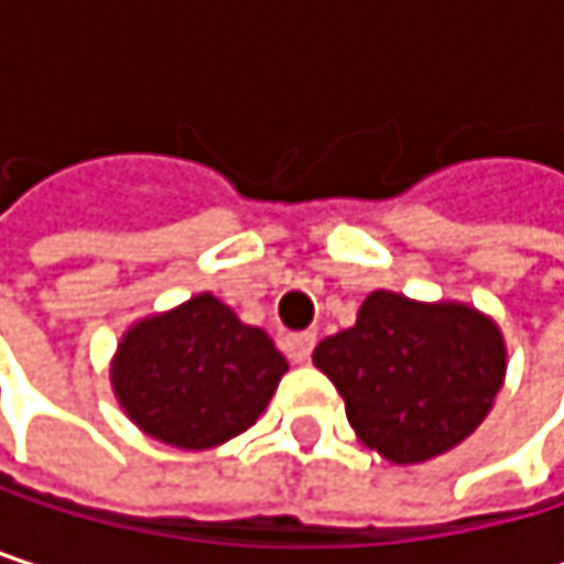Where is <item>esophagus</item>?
Masks as SVG:
<instances>
[{
  "label": "esophagus",
  "instance_id": "esophagus-1",
  "mask_svg": "<svg viewBox=\"0 0 564 564\" xmlns=\"http://www.w3.org/2000/svg\"><path fill=\"white\" fill-rule=\"evenodd\" d=\"M313 346H316V333H290V336L283 339V352H286V359H290V362H300V366L310 359Z\"/></svg>",
  "mask_w": 564,
  "mask_h": 564
}]
</instances>
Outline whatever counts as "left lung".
Instances as JSON below:
<instances>
[{
  "mask_svg": "<svg viewBox=\"0 0 564 564\" xmlns=\"http://www.w3.org/2000/svg\"><path fill=\"white\" fill-rule=\"evenodd\" d=\"M313 366L346 401L359 441L392 464H421L470 437L507 379L500 326L467 303L362 300L356 326L326 336Z\"/></svg>",
  "mask_w": 564,
  "mask_h": 564,
  "instance_id": "obj_1",
  "label": "left lung"
}]
</instances>
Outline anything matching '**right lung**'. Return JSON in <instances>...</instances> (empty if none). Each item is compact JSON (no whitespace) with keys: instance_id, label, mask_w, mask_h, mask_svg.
Wrapping results in <instances>:
<instances>
[{"instance_id":"add662e5","label":"right lung","mask_w":564,"mask_h":564,"mask_svg":"<svg viewBox=\"0 0 564 564\" xmlns=\"http://www.w3.org/2000/svg\"><path fill=\"white\" fill-rule=\"evenodd\" d=\"M286 372L274 339L212 293L133 323L110 382L127 417L150 437L208 451L248 431Z\"/></svg>"}]
</instances>
